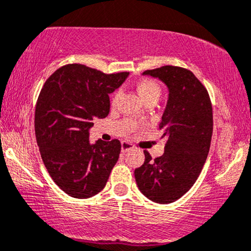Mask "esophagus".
I'll list each match as a JSON object with an SVG mask.
<instances>
[{
    "label": "esophagus",
    "mask_w": 251,
    "mask_h": 251,
    "mask_svg": "<svg viewBox=\"0 0 251 251\" xmlns=\"http://www.w3.org/2000/svg\"><path fill=\"white\" fill-rule=\"evenodd\" d=\"M131 149H134V145H131V143L128 142V141H123L122 151H131Z\"/></svg>",
    "instance_id": "esophagus-1"
}]
</instances>
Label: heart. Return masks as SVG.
Wrapping results in <instances>:
<instances>
[{
    "mask_svg": "<svg viewBox=\"0 0 251 251\" xmlns=\"http://www.w3.org/2000/svg\"><path fill=\"white\" fill-rule=\"evenodd\" d=\"M136 91L137 94L140 95V97L142 98L143 102L148 100H153V98H156L160 96V92H161V89H160V85L156 83L154 79H151V78H142L136 83ZM120 92H116L112 97L111 103L115 104L117 102V98Z\"/></svg>",
    "mask_w": 251,
    "mask_h": 251,
    "instance_id": "b5f03b06",
    "label": "heart"
}]
</instances>
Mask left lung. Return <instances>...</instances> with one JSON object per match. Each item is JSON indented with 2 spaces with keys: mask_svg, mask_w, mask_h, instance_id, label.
<instances>
[{
  "mask_svg": "<svg viewBox=\"0 0 251 251\" xmlns=\"http://www.w3.org/2000/svg\"><path fill=\"white\" fill-rule=\"evenodd\" d=\"M143 75L159 78L170 90L159 125L167 140L161 156L151 159L145 151L135 180L151 201L170 204L193 186L204 167L212 137V104L206 88L190 70L166 65Z\"/></svg>",
  "mask_w": 251,
  "mask_h": 251,
  "instance_id": "left-lung-1",
  "label": "left lung"
}]
</instances>
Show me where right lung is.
I'll return each mask as SVG.
<instances>
[{
    "instance_id": "1",
    "label": "right lung",
    "mask_w": 251,
    "mask_h": 251,
    "mask_svg": "<svg viewBox=\"0 0 251 251\" xmlns=\"http://www.w3.org/2000/svg\"><path fill=\"white\" fill-rule=\"evenodd\" d=\"M129 72L104 73L81 64L61 66L45 81L35 105L36 142L50 178L73 198L103 190L121 153V142H89L96 117L110 111L109 94Z\"/></svg>"
}]
</instances>
